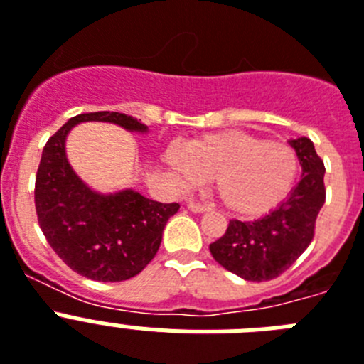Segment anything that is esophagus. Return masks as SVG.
<instances>
[{
  "label": "esophagus",
  "instance_id": "34e87169",
  "mask_svg": "<svg viewBox=\"0 0 364 364\" xmlns=\"http://www.w3.org/2000/svg\"><path fill=\"white\" fill-rule=\"evenodd\" d=\"M188 210H189V212H193V213H206V212H210L212 208L208 206V204L193 203V200H191V203H188Z\"/></svg>",
  "mask_w": 364,
  "mask_h": 364
}]
</instances>
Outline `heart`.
I'll use <instances>...</instances> for the list:
<instances>
[{"label": "heart", "instance_id": "1", "mask_svg": "<svg viewBox=\"0 0 364 364\" xmlns=\"http://www.w3.org/2000/svg\"><path fill=\"white\" fill-rule=\"evenodd\" d=\"M166 161L184 188L213 178L220 203L241 217L271 212L296 182L300 161L293 147L228 130L171 145Z\"/></svg>", "mask_w": 364, "mask_h": 364}]
</instances>
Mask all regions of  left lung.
<instances>
[{"mask_svg": "<svg viewBox=\"0 0 364 364\" xmlns=\"http://www.w3.org/2000/svg\"><path fill=\"white\" fill-rule=\"evenodd\" d=\"M302 166V178L284 203L256 220H230L225 235L210 245L219 265L248 282H267L296 262L315 235L324 206V161L309 138L289 139Z\"/></svg>", "mask_w": 364, "mask_h": 364, "instance_id": "1", "label": "left lung"}]
</instances>
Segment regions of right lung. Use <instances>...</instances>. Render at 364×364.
<instances>
[{
	"mask_svg": "<svg viewBox=\"0 0 364 364\" xmlns=\"http://www.w3.org/2000/svg\"><path fill=\"white\" fill-rule=\"evenodd\" d=\"M86 121L114 123L145 134L147 125L119 112L71 117L42 151L34 206L48 243L71 271L95 282H123L139 274L156 256L161 234L178 204H161L134 189L99 193L82 182L66 156L70 130Z\"/></svg>",
	"mask_w": 364,
	"mask_h": 364,
	"instance_id": "obj_1",
	"label": "right lung"
}]
</instances>
